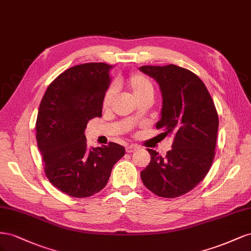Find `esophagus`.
<instances>
[{"label":"esophagus","mask_w":251,"mask_h":251,"mask_svg":"<svg viewBox=\"0 0 251 251\" xmlns=\"http://www.w3.org/2000/svg\"><path fill=\"white\" fill-rule=\"evenodd\" d=\"M137 149H138V146L130 145V146H128V147L126 148V152H127V153H131V152L137 151Z\"/></svg>","instance_id":"esophagus-1"}]
</instances>
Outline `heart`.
<instances>
[{
	"instance_id": "heart-1",
	"label": "heart",
	"mask_w": 251,
	"mask_h": 251,
	"mask_svg": "<svg viewBox=\"0 0 251 251\" xmlns=\"http://www.w3.org/2000/svg\"><path fill=\"white\" fill-rule=\"evenodd\" d=\"M127 86L128 88L130 89L132 96L135 98V100H138L151 95L153 96V86L151 81L149 78L139 73H135L129 75L127 80ZM117 94V86L114 84H111L108 88L106 89L105 94L103 96V100H102V105L104 108H107L109 107L113 101L114 97H116Z\"/></svg>"
}]
</instances>
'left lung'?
<instances>
[{
	"instance_id": "1",
	"label": "left lung",
	"mask_w": 251,
	"mask_h": 251,
	"mask_svg": "<svg viewBox=\"0 0 251 251\" xmlns=\"http://www.w3.org/2000/svg\"><path fill=\"white\" fill-rule=\"evenodd\" d=\"M140 70L153 77L162 91L156 129L175 137L165 157L147 149L151 160L141 171L142 182L157 197H180L202 182L212 165L219 128L216 106L201 78L188 69L169 64Z\"/></svg>"
}]
</instances>
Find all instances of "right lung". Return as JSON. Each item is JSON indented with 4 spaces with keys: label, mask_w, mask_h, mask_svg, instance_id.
Masks as SVG:
<instances>
[{
    "label": "right lung",
    "mask_w": 251,
    "mask_h": 251,
    "mask_svg": "<svg viewBox=\"0 0 251 251\" xmlns=\"http://www.w3.org/2000/svg\"><path fill=\"white\" fill-rule=\"evenodd\" d=\"M106 63H85L64 71L50 83L38 112L35 130L44 171L55 188L74 198L101 191L125 148L117 143L89 148L87 123L102 117V100L108 88Z\"/></svg>",
    "instance_id": "right-lung-1"
}]
</instances>
